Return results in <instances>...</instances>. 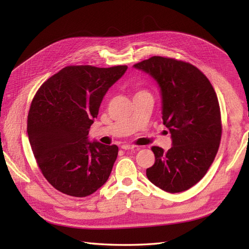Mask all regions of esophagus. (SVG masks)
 Returning a JSON list of instances; mask_svg holds the SVG:
<instances>
[{
    "mask_svg": "<svg viewBox=\"0 0 249 249\" xmlns=\"http://www.w3.org/2000/svg\"><path fill=\"white\" fill-rule=\"evenodd\" d=\"M122 148L123 149H134V148H136V145H134V144H124V145H122Z\"/></svg>",
    "mask_w": 249,
    "mask_h": 249,
    "instance_id": "esophagus-1",
    "label": "esophagus"
}]
</instances>
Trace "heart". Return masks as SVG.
<instances>
[{
    "mask_svg": "<svg viewBox=\"0 0 249 249\" xmlns=\"http://www.w3.org/2000/svg\"><path fill=\"white\" fill-rule=\"evenodd\" d=\"M143 92H146V91H144V90H138V91L136 92V94H139V93H143Z\"/></svg>",
    "mask_w": 249,
    "mask_h": 249,
    "instance_id": "obj_1",
    "label": "heart"
}]
</instances>
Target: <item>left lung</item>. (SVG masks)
Masks as SVG:
<instances>
[{
  "instance_id": "obj_1",
  "label": "left lung",
  "mask_w": 249,
  "mask_h": 249,
  "mask_svg": "<svg viewBox=\"0 0 249 249\" xmlns=\"http://www.w3.org/2000/svg\"><path fill=\"white\" fill-rule=\"evenodd\" d=\"M149 73L162 94V119L172 146H153L155 164L148 179L160 189L178 193L205 177L219 148L222 124L217 94L196 66L175 58L153 56L134 64Z\"/></svg>"
}]
</instances>
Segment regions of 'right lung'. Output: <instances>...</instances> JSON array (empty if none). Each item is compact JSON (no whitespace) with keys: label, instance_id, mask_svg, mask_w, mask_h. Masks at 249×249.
<instances>
[{"label":"right lung","instance_id":"obj_1","mask_svg":"<svg viewBox=\"0 0 249 249\" xmlns=\"http://www.w3.org/2000/svg\"><path fill=\"white\" fill-rule=\"evenodd\" d=\"M126 69L70 65L37 90L28 114L29 141L43 177L58 191L85 197L107 182L118 147L89 142L88 130Z\"/></svg>","mask_w":249,"mask_h":249}]
</instances>
